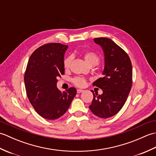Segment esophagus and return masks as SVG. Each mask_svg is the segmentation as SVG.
<instances>
[{
	"mask_svg": "<svg viewBox=\"0 0 156 156\" xmlns=\"http://www.w3.org/2000/svg\"><path fill=\"white\" fill-rule=\"evenodd\" d=\"M84 90H82V89H78V90H77V93H81V92H83Z\"/></svg>",
	"mask_w": 156,
	"mask_h": 156,
	"instance_id": "esophagus-1",
	"label": "esophagus"
}]
</instances>
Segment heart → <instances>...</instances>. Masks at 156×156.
Here are the masks:
<instances>
[{
  "label": "heart",
  "instance_id": "heart-1",
  "mask_svg": "<svg viewBox=\"0 0 156 156\" xmlns=\"http://www.w3.org/2000/svg\"><path fill=\"white\" fill-rule=\"evenodd\" d=\"M84 58L85 61L87 62L90 66L97 65L98 62H99L98 55L94 51L85 52L84 54ZM72 59H73L72 55H69L64 59V67L65 68V69L69 68L71 62L72 61ZM72 82L75 85L78 86V87H84L86 84L85 79L82 78H80V77H76L74 78H73Z\"/></svg>",
  "mask_w": 156,
  "mask_h": 156
}]
</instances>
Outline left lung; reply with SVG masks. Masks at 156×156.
Returning a JSON list of instances; mask_svg holds the SVG:
<instances>
[{"label":"left lung","mask_w":156,"mask_h":156,"mask_svg":"<svg viewBox=\"0 0 156 156\" xmlns=\"http://www.w3.org/2000/svg\"><path fill=\"white\" fill-rule=\"evenodd\" d=\"M104 52L102 77L93 82L102 90L93 94L90 110L98 117L107 119L118 113L123 107L132 86V65L129 55L118 45L107 37L94 39Z\"/></svg>","instance_id":"obj_1"}]
</instances>
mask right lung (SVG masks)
<instances>
[{
	"label": "right lung",
	"mask_w": 156,
	"mask_h": 156,
	"mask_svg": "<svg viewBox=\"0 0 156 156\" xmlns=\"http://www.w3.org/2000/svg\"><path fill=\"white\" fill-rule=\"evenodd\" d=\"M68 45L57 43L45 44L34 51L25 73L27 97L43 118L54 120L67 111L76 94V89L60 91L58 78L64 74V59Z\"/></svg>",
	"instance_id": "obj_1"
}]
</instances>
